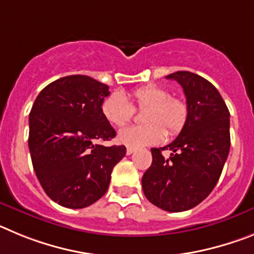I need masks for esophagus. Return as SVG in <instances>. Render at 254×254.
Masks as SVG:
<instances>
[{
	"instance_id": "obj_1",
	"label": "esophagus",
	"mask_w": 254,
	"mask_h": 254,
	"mask_svg": "<svg viewBox=\"0 0 254 254\" xmlns=\"http://www.w3.org/2000/svg\"><path fill=\"white\" fill-rule=\"evenodd\" d=\"M127 155H131V154H133L134 152V149H132V147H127Z\"/></svg>"
}]
</instances>
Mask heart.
Masks as SVG:
<instances>
[{"mask_svg": "<svg viewBox=\"0 0 254 254\" xmlns=\"http://www.w3.org/2000/svg\"><path fill=\"white\" fill-rule=\"evenodd\" d=\"M136 107L143 112V126H129L118 132V142L138 149L160 143L165 138V128L170 134L183 129L188 118L187 103L181 98L170 96L167 87L145 85L132 94ZM102 113L111 125L123 126L132 120L134 108L120 91L112 93L102 104Z\"/></svg>", "mask_w": 254, "mask_h": 254, "instance_id": "obj_1", "label": "heart"}]
</instances>
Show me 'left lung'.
Instances as JSON below:
<instances>
[{
	"mask_svg": "<svg viewBox=\"0 0 254 254\" xmlns=\"http://www.w3.org/2000/svg\"><path fill=\"white\" fill-rule=\"evenodd\" d=\"M186 95L188 118L178 137L151 149V167L142 177V190L152 205L169 212L201 203L219 181L230 150V113L216 87L190 71L170 73ZM163 149L173 152L168 159Z\"/></svg>",
	"mask_w": 254,
	"mask_h": 254,
	"instance_id": "obj_1",
	"label": "left lung"
}]
</instances>
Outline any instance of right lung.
I'll return each instance as SVG.
<instances>
[{
    "label": "right lung",
    "instance_id": "add662e5",
    "mask_svg": "<svg viewBox=\"0 0 254 254\" xmlns=\"http://www.w3.org/2000/svg\"><path fill=\"white\" fill-rule=\"evenodd\" d=\"M109 86L85 75L61 77L37 96L29 114V150L44 192L58 205L84 208L107 192L126 147L103 146L116 131L102 104Z\"/></svg>",
    "mask_w": 254,
    "mask_h": 254
}]
</instances>
